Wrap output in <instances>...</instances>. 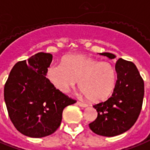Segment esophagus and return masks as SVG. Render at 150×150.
Here are the masks:
<instances>
[{"mask_svg":"<svg viewBox=\"0 0 150 150\" xmlns=\"http://www.w3.org/2000/svg\"><path fill=\"white\" fill-rule=\"evenodd\" d=\"M77 104L79 105V106H80V107H83V108H85V107L88 106V104H86V103H82V102H79V101L77 102Z\"/></svg>","mask_w":150,"mask_h":150,"instance_id":"34e87169","label":"esophagus"}]
</instances>
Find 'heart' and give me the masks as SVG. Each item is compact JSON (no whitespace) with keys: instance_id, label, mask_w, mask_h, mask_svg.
<instances>
[{"instance_id":"heart-1","label":"heart","mask_w":150,"mask_h":150,"mask_svg":"<svg viewBox=\"0 0 150 150\" xmlns=\"http://www.w3.org/2000/svg\"><path fill=\"white\" fill-rule=\"evenodd\" d=\"M46 75L50 83L63 93L74 88L79 80V89L92 102L103 101L111 96L117 76L110 62L83 55L67 56L62 65L52 63Z\"/></svg>"}]
</instances>
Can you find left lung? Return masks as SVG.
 <instances>
[{
    "label": "left lung",
    "mask_w": 150,
    "mask_h": 150,
    "mask_svg": "<svg viewBox=\"0 0 150 150\" xmlns=\"http://www.w3.org/2000/svg\"><path fill=\"white\" fill-rule=\"evenodd\" d=\"M100 55L116 57L109 52ZM115 69L117 79L113 93L106 101L93 105L98 117L88 125L95 134L108 137L122 134L133 126L139 117L144 94V80L133 62L120 58Z\"/></svg>",
    "instance_id": "8db88e82"
}]
</instances>
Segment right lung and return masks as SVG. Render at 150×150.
Listing matches in <instances>:
<instances>
[{
	"instance_id": "obj_1",
	"label": "right lung",
	"mask_w": 150,
	"mask_h": 150,
	"mask_svg": "<svg viewBox=\"0 0 150 150\" xmlns=\"http://www.w3.org/2000/svg\"><path fill=\"white\" fill-rule=\"evenodd\" d=\"M52 55L38 52L18 62L4 87V99L11 122L23 135L41 138L61 125L63 109L76 101L54 87L46 77Z\"/></svg>"
}]
</instances>
